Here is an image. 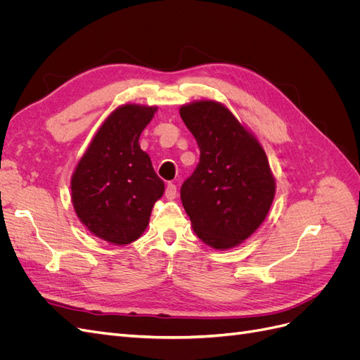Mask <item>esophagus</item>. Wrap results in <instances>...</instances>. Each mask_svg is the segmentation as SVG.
I'll use <instances>...</instances> for the list:
<instances>
[{
    "instance_id": "1",
    "label": "esophagus",
    "mask_w": 360,
    "mask_h": 360,
    "mask_svg": "<svg viewBox=\"0 0 360 360\" xmlns=\"http://www.w3.org/2000/svg\"><path fill=\"white\" fill-rule=\"evenodd\" d=\"M165 197L168 200H174L177 197V186L174 183H168L167 184V189H165Z\"/></svg>"
}]
</instances>
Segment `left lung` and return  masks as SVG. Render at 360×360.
<instances>
[{"label":"left lung","instance_id":"obj_1","mask_svg":"<svg viewBox=\"0 0 360 360\" xmlns=\"http://www.w3.org/2000/svg\"><path fill=\"white\" fill-rule=\"evenodd\" d=\"M180 117L200 147V163L180 197L192 228L213 249L243 243L264 222L276 192L263 146L216 101L180 106Z\"/></svg>","mask_w":360,"mask_h":360}]
</instances>
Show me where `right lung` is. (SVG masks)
Returning a JSON list of instances; mask_svg holds the SVG:
<instances>
[{
    "label": "right lung",
    "mask_w": 360,
    "mask_h": 360,
    "mask_svg": "<svg viewBox=\"0 0 360 360\" xmlns=\"http://www.w3.org/2000/svg\"><path fill=\"white\" fill-rule=\"evenodd\" d=\"M158 106H118L97 129L72 174V204L81 224L96 237L117 246L143 236L151 209L165 184L139 136Z\"/></svg>",
    "instance_id": "obj_1"
}]
</instances>
